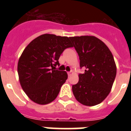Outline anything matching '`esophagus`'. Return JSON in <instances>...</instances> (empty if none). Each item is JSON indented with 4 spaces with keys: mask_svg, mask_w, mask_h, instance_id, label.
Segmentation results:
<instances>
[{
    "mask_svg": "<svg viewBox=\"0 0 131 131\" xmlns=\"http://www.w3.org/2000/svg\"><path fill=\"white\" fill-rule=\"evenodd\" d=\"M67 73H68V75H69V77H70V76L72 74H73V73H72V71H69V72H68Z\"/></svg>",
    "mask_w": 131,
    "mask_h": 131,
    "instance_id": "34e87169",
    "label": "esophagus"
}]
</instances>
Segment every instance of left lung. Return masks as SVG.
Segmentation results:
<instances>
[{
	"mask_svg": "<svg viewBox=\"0 0 131 131\" xmlns=\"http://www.w3.org/2000/svg\"><path fill=\"white\" fill-rule=\"evenodd\" d=\"M80 57L79 82L72 86L78 101L86 106L101 103L110 94L116 75L114 56L107 46L94 36L70 37Z\"/></svg>",
	"mask_w": 131,
	"mask_h": 131,
	"instance_id": "1",
	"label": "left lung"
}]
</instances>
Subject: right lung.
<instances>
[{
    "label": "right lung",
    "mask_w": 131,
    "mask_h": 131,
    "mask_svg": "<svg viewBox=\"0 0 131 131\" xmlns=\"http://www.w3.org/2000/svg\"><path fill=\"white\" fill-rule=\"evenodd\" d=\"M70 38L44 34L32 40L21 53L17 73L22 89L30 99L39 105L55 100L67 80L64 71L56 69L59 58L67 48L72 47Z\"/></svg>",
    "instance_id": "1"
}]
</instances>
